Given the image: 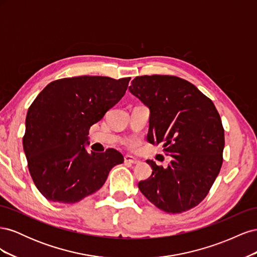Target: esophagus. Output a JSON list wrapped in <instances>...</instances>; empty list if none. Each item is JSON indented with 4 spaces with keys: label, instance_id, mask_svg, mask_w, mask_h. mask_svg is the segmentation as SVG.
Masks as SVG:
<instances>
[{
    "label": "esophagus",
    "instance_id": "obj_1",
    "mask_svg": "<svg viewBox=\"0 0 257 257\" xmlns=\"http://www.w3.org/2000/svg\"><path fill=\"white\" fill-rule=\"evenodd\" d=\"M124 163H125V164H137L138 160L131 157V155H125V157H124Z\"/></svg>",
    "mask_w": 257,
    "mask_h": 257
}]
</instances>
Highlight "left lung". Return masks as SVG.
Here are the masks:
<instances>
[{
	"label": "left lung",
	"mask_w": 257,
	"mask_h": 257,
	"mask_svg": "<svg viewBox=\"0 0 257 257\" xmlns=\"http://www.w3.org/2000/svg\"><path fill=\"white\" fill-rule=\"evenodd\" d=\"M128 89L150 108L148 141L164 144L173 158L167 168L148 160L152 174L138 188L163 211H188L205 199L222 167L221 116L211 99L180 77L138 76Z\"/></svg>",
	"instance_id": "1"
}]
</instances>
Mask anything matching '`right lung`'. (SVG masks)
Segmentation results:
<instances>
[{
	"label": "right lung",
	"mask_w": 257,
	"mask_h": 257,
	"mask_svg": "<svg viewBox=\"0 0 257 257\" xmlns=\"http://www.w3.org/2000/svg\"><path fill=\"white\" fill-rule=\"evenodd\" d=\"M131 78L79 76L50 82L29 107L22 139L37 190L54 203L75 204L95 193L111 168L114 149L88 153L89 130L125 94Z\"/></svg>",
	"instance_id": "right-lung-1"
}]
</instances>
